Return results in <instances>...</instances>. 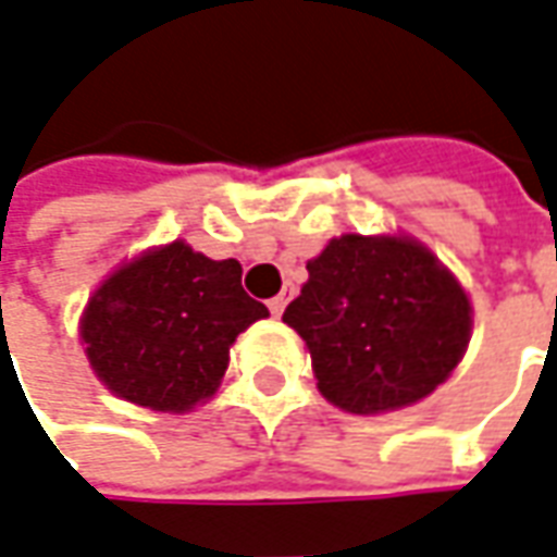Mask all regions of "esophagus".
Instances as JSON below:
<instances>
[{
    "instance_id": "obj_1",
    "label": "esophagus",
    "mask_w": 557,
    "mask_h": 557,
    "mask_svg": "<svg viewBox=\"0 0 557 557\" xmlns=\"http://www.w3.org/2000/svg\"><path fill=\"white\" fill-rule=\"evenodd\" d=\"M286 301H289V295L280 293L277 298H271V301H268V308H271V313H274V317H280V313H283V308H286Z\"/></svg>"
}]
</instances>
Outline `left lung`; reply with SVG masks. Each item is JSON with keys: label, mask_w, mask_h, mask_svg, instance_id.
I'll return each instance as SVG.
<instances>
[{"label": "left lung", "mask_w": 557, "mask_h": 557, "mask_svg": "<svg viewBox=\"0 0 557 557\" xmlns=\"http://www.w3.org/2000/svg\"><path fill=\"white\" fill-rule=\"evenodd\" d=\"M469 298L406 237L344 234L308 262L283 323L310 350L320 393L354 414L411 406L454 372L469 342Z\"/></svg>", "instance_id": "left-lung-1"}]
</instances>
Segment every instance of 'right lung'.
Wrapping results in <instances>:
<instances>
[{"label": "right lung", "mask_w": 557, "mask_h": 557, "mask_svg": "<svg viewBox=\"0 0 557 557\" xmlns=\"http://www.w3.org/2000/svg\"><path fill=\"white\" fill-rule=\"evenodd\" d=\"M240 274L234 259L213 262L183 240L124 264L82 320L97 377L151 411H188L213 396L234 338L268 317Z\"/></svg>", "instance_id": "obj_1"}]
</instances>
